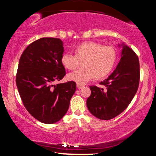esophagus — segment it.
Returning <instances> with one entry per match:
<instances>
[{
	"instance_id": "esophagus-1",
	"label": "esophagus",
	"mask_w": 156,
	"mask_h": 156,
	"mask_svg": "<svg viewBox=\"0 0 156 156\" xmlns=\"http://www.w3.org/2000/svg\"><path fill=\"white\" fill-rule=\"evenodd\" d=\"M76 86H77V88L78 89H81V88H83V87H84L83 84H77V85H76Z\"/></svg>"
}]
</instances>
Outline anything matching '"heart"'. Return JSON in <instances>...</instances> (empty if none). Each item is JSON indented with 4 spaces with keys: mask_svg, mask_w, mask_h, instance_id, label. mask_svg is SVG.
Here are the masks:
<instances>
[{
    "mask_svg": "<svg viewBox=\"0 0 156 156\" xmlns=\"http://www.w3.org/2000/svg\"><path fill=\"white\" fill-rule=\"evenodd\" d=\"M74 55L64 54L61 62L69 70L83 67L67 76L69 80L83 84L94 77L102 79L112 72L117 58L115 49L95 42H84L73 49Z\"/></svg>",
    "mask_w": 156,
    "mask_h": 156,
    "instance_id": "b5f03b06",
    "label": "heart"
}]
</instances>
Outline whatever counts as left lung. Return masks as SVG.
Instances as JSON below:
<instances>
[{
  "label": "left lung",
  "instance_id": "1",
  "mask_svg": "<svg viewBox=\"0 0 156 156\" xmlns=\"http://www.w3.org/2000/svg\"><path fill=\"white\" fill-rule=\"evenodd\" d=\"M121 45L120 62L112 74L100 83L103 87H89L91 93L87 100V106L91 114L100 120L112 119L124 112L139 86L138 57L129 46Z\"/></svg>",
  "mask_w": 156,
  "mask_h": 156
}]
</instances>
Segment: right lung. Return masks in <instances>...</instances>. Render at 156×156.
Returning a JSON list of instances; mask_svg holds the SVG:
<instances>
[{"instance_id": "add662e5", "label": "right lung", "mask_w": 156, "mask_h": 156, "mask_svg": "<svg viewBox=\"0 0 156 156\" xmlns=\"http://www.w3.org/2000/svg\"><path fill=\"white\" fill-rule=\"evenodd\" d=\"M63 52L60 39L42 38L29 44L19 60L16 81L21 100L28 112L43 123L62 119L76 91L73 81L54 84L66 74Z\"/></svg>"}]
</instances>
